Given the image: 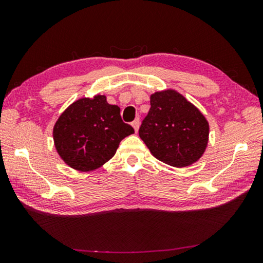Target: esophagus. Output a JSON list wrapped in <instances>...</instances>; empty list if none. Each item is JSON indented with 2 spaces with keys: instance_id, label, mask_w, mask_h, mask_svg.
<instances>
[{
  "instance_id": "obj_1",
  "label": "esophagus",
  "mask_w": 263,
  "mask_h": 263,
  "mask_svg": "<svg viewBox=\"0 0 263 263\" xmlns=\"http://www.w3.org/2000/svg\"><path fill=\"white\" fill-rule=\"evenodd\" d=\"M139 118H136L135 119V121H133L132 123H131V125H132V127L133 128H135V131L137 132L138 131V128H139Z\"/></svg>"
}]
</instances>
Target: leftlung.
<instances>
[{
    "mask_svg": "<svg viewBox=\"0 0 263 263\" xmlns=\"http://www.w3.org/2000/svg\"><path fill=\"white\" fill-rule=\"evenodd\" d=\"M139 137L160 161L185 167L205 152L209 123L185 97L168 89L151 95V109L141 123Z\"/></svg>",
    "mask_w": 263,
    "mask_h": 263,
    "instance_id": "obj_1",
    "label": "left lung"
}]
</instances>
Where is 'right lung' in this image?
<instances>
[{
  "label": "right lung",
  "mask_w": 263,
  "mask_h": 263,
  "mask_svg": "<svg viewBox=\"0 0 263 263\" xmlns=\"http://www.w3.org/2000/svg\"><path fill=\"white\" fill-rule=\"evenodd\" d=\"M135 133L124 123L118 105L104 95L80 99L70 104L53 127V139L61 159L80 172H90L114 157L119 142Z\"/></svg>",
  "instance_id": "1"
}]
</instances>
